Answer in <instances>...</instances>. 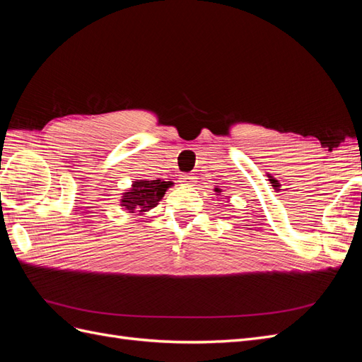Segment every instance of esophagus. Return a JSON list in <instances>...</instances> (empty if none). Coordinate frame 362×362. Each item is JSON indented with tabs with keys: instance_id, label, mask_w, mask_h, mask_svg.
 <instances>
[{
	"instance_id": "obj_1",
	"label": "esophagus",
	"mask_w": 362,
	"mask_h": 362,
	"mask_svg": "<svg viewBox=\"0 0 362 362\" xmlns=\"http://www.w3.org/2000/svg\"><path fill=\"white\" fill-rule=\"evenodd\" d=\"M194 177L193 175H182V177L180 178V182L182 184V185H192L193 182H194Z\"/></svg>"
}]
</instances>
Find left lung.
<instances>
[{
  "instance_id": "left-lung-1",
  "label": "left lung",
  "mask_w": 362,
  "mask_h": 362,
  "mask_svg": "<svg viewBox=\"0 0 362 362\" xmlns=\"http://www.w3.org/2000/svg\"><path fill=\"white\" fill-rule=\"evenodd\" d=\"M214 192H216V193H218V194H221V189H214Z\"/></svg>"
}]
</instances>
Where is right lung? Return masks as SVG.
<instances>
[{
    "mask_svg": "<svg viewBox=\"0 0 362 362\" xmlns=\"http://www.w3.org/2000/svg\"><path fill=\"white\" fill-rule=\"evenodd\" d=\"M170 185V181L136 180L133 181L131 189L124 193L122 199H120V206H124V210L128 213L144 214L151 208L157 206Z\"/></svg>",
    "mask_w": 362,
    "mask_h": 362,
    "instance_id": "1",
    "label": "right lung"
}]
</instances>
